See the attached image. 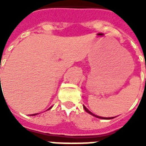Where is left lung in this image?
<instances>
[{
	"instance_id": "obj_1",
	"label": "left lung",
	"mask_w": 146,
	"mask_h": 146,
	"mask_svg": "<svg viewBox=\"0 0 146 146\" xmlns=\"http://www.w3.org/2000/svg\"><path fill=\"white\" fill-rule=\"evenodd\" d=\"M84 110H85V111H86V112H87V113H90V114H91V115H92V116H95V117H97V118H99V119H113V118H114V117H102V116H96V115H95V114H93V113H92V112H90V111H89V110H88V109H87V108H86L85 106H84Z\"/></svg>"
}]
</instances>
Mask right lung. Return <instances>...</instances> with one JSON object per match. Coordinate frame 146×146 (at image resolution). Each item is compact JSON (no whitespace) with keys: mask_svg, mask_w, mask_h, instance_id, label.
Here are the masks:
<instances>
[{"mask_svg":"<svg viewBox=\"0 0 146 146\" xmlns=\"http://www.w3.org/2000/svg\"><path fill=\"white\" fill-rule=\"evenodd\" d=\"M0 79H1V78H0ZM51 107H52V106H51ZM51 107H50V108H49V109H48V110H50V109H51ZM33 115H36V114H33Z\"/></svg>","mask_w":146,"mask_h":146,"instance_id":"1","label":"right lung"}]
</instances>
